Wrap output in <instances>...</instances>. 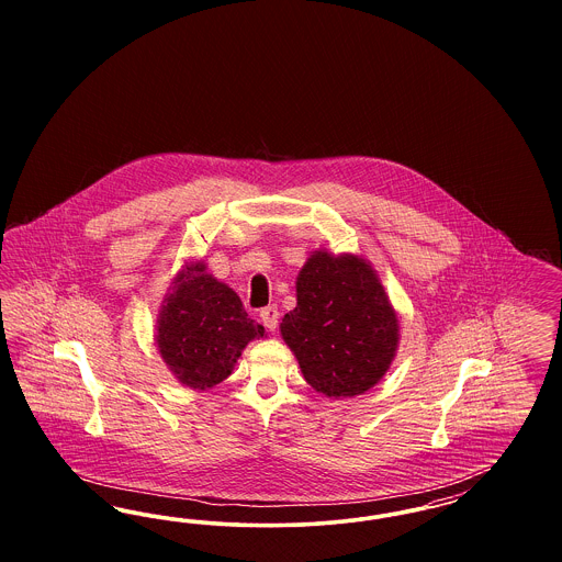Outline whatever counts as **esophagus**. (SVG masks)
Returning <instances> with one entry per match:
<instances>
[{
  "instance_id": "obj_1",
  "label": "esophagus",
  "mask_w": 562,
  "mask_h": 562,
  "mask_svg": "<svg viewBox=\"0 0 562 562\" xmlns=\"http://www.w3.org/2000/svg\"><path fill=\"white\" fill-rule=\"evenodd\" d=\"M259 316H261V322L268 326L269 330H276L278 321H280V312H278V307H276V305H268V307H263Z\"/></svg>"
}]
</instances>
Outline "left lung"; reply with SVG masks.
<instances>
[{
	"label": "left lung",
	"instance_id": "left-lung-1",
	"mask_svg": "<svg viewBox=\"0 0 562 562\" xmlns=\"http://www.w3.org/2000/svg\"><path fill=\"white\" fill-rule=\"evenodd\" d=\"M280 333L305 381L328 398L371 390L398 348V318L373 268L318 250L296 278V307Z\"/></svg>",
	"mask_w": 562,
	"mask_h": 562
}]
</instances>
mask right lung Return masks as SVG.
<instances>
[{
    "mask_svg": "<svg viewBox=\"0 0 562 562\" xmlns=\"http://www.w3.org/2000/svg\"><path fill=\"white\" fill-rule=\"evenodd\" d=\"M204 269V263H193L177 276L156 335L168 369L193 390L227 379L246 344L266 335L244 312L240 296Z\"/></svg>",
    "mask_w": 562,
    "mask_h": 562,
    "instance_id": "right-lung-1",
    "label": "right lung"
}]
</instances>
